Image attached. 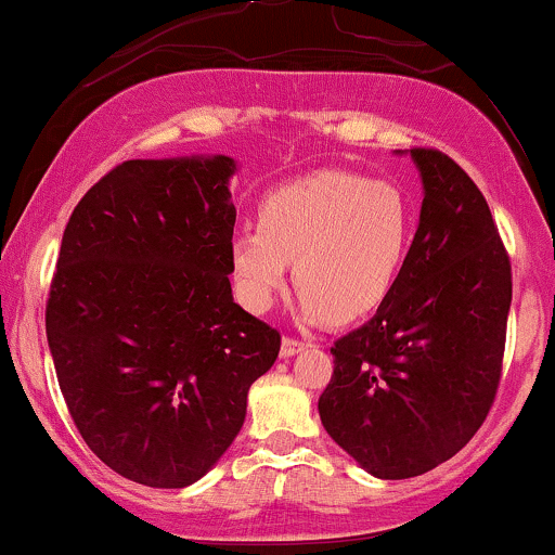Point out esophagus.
Wrapping results in <instances>:
<instances>
[{
  "mask_svg": "<svg viewBox=\"0 0 555 555\" xmlns=\"http://www.w3.org/2000/svg\"><path fill=\"white\" fill-rule=\"evenodd\" d=\"M305 347H308V344H305V341H299V339H289V336H286V339L282 341V358H292V354L302 352Z\"/></svg>",
  "mask_w": 555,
  "mask_h": 555,
  "instance_id": "obj_1",
  "label": "esophagus"
}]
</instances>
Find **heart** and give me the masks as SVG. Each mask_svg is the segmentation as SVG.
<instances>
[{"mask_svg":"<svg viewBox=\"0 0 555 555\" xmlns=\"http://www.w3.org/2000/svg\"><path fill=\"white\" fill-rule=\"evenodd\" d=\"M415 237V203L386 180L326 169L276 188L258 206V229L229 242L234 295L269 313L295 260L305 323L358 321L399 284Z\"/></svg>","mask_w":555,"mask_h":555,"instance_id":"obj_1","label":"heart"}]
</instances>
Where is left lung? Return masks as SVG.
Instances as JSON below:
<instances>
[{
  "label": "left lung",
  "mask_w": 555,
  "mask_h": 555,
  "mask_svg": "<svg viewBox=\"0 0 555 555\" xmlns=\"http://www.w3.org/2000/svg\"><path fill=\"white\" fill-rule=\"evenodd\" d=\"M423 208L399 284L334 341L318 399L328 436L380 480L451 460L486 423L501 380L512 263L477 184L454 158L412 149Z\"/></svg>",
  "instance_id": "1"
}]
</instances>
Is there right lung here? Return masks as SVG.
<instances>
[{
    "label": "right lung",
    "instance_id": "add662e5",
    "mask_svg": "<svg viewBox=\"0 0 555 555\" xmlns=\"http://www.w3.org/2000/svg\"><path fill=\"white\" fill-rule=\"evenodd\" d=\"M234 169L132 158L80 197L62 237L47 302L56 380L88 449L140 486L201 480L282 347L232 297Z\"/></svg>",
    "mask_w": 555,
    "mask_h": 555
}]
</instances>
